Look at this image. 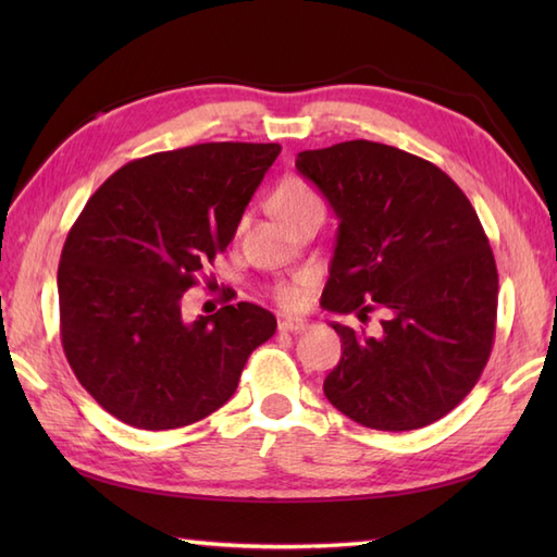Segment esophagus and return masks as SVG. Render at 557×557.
I'll list each match as a JSON object with an SVG mask.
<instances>
[{"mask_svg": "<svg viewBox=\"0 0 557 557\" xmlns=\"http://www.w3.org/2000/svg\"><path fill=\"white\" fill-rule=\"evenodd\" d=\"M280 330L282 333H304V330H309V323L301 321V318H282Z\"/></svg>", "mask_w": 557, "mask_h": 557, "instance_id": "esophagus-1", "label": "esophagus"}]
</instances>
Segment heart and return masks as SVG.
I'll return each instance as SVG.
<instances>
[{
	"label": "heart",
	"instance_id": "obj_1",
	"mask_svg": "<svg viewBox=\"0 0 557 557\" xmlns=\"http://www.w3.org/2000/svg\"><path fill=\"white\" fill-rule=\"evenodd\" d=\"M275 208L287 224L297 222L299 218L309 215V212H323V198L315 188L301 180V176H287L282 180L275 191ZM304 277L297 282H287V285H280L275 297L277 301L285 306V309H294V306L301 304V287H304Z\"/></svg>",
	"mask_w": 557,
	"mask_h": 557
}]
</instances>
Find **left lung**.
<instances>
[{
	"label": "left lung",
	"mask_w": 557,
	"mask_h": 557,
	"mask_svg": "<svg viewBox=\"0 0 557 557\" xmlns=\"http://www.w3.org/2000/svg\"><path fill=\"white\" fill-rule=\"evenodd\" d=\"M297 170L339 220L321 306L361 321L387 311L375 337L333 323L330 405L375 431L443 419L493 349L498 270L476 210L433 162L373 140L304 150Z\"/></svg>",
	"instance_id": "obj_1"
}]
</instances>
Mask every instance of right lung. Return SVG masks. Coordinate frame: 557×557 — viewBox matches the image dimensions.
<instances>
[{
	"instance_id": "right-lung-1",
	"label": "right lung",
	"mask_w": 557,
	"mask_h": 557,
	"mask_svg": "<svg viewBox=\"0 0 557 557\" xmlns=\"http://www.w3.org/2000/svg\"><path fill=\"white\" fill-rule=\"evenodd\" d=\"M277 144H200L124 164L71 227L59 260V327L78 383L144 431L206 419L277 330L256 304L182 318L196 275L230 246Z\"/></svg>"
}]
</instances>
